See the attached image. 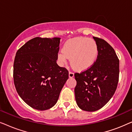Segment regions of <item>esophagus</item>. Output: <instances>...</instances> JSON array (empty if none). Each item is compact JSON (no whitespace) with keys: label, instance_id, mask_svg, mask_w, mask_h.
Returning <instances> with one entry per match:
<instances>
[{"label":"esophagus","instance_id":"esophagus-1","mask_svg":"<svg viewBox=\"0 0 132 132\" xmlns=\"http://www.w3.org/2000/svg\"><path fill=\"white\" fill-rule=\"evenodd\" d=\"M68 76H69V77H70V78H71V77H74V76H75V75H74V73H73V72L70 71L69 72V75H68Z\"/></svg>","mask_w":132,"mask_h":132}]
</instances>
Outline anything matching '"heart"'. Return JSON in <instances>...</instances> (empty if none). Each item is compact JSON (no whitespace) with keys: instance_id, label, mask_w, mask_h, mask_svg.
I'll return each mask as SVG.
<instances>
[{"instance_id":"obj_1","label":"heart","mask_w":132,"mask_h":132,"mask_svg":"<svg viewBox=\"0 0 132 132\" xmlns=\"http://www.w3.org/2000/svg\"><path fill=\"white\" fill-rule=\"evenodd\" d=\"M98 53V46L94 39L78 37L67 41L58 53L57 57L61 65L70 57L73 65L79 71H83L93 65Z\"/></svg>"}]
</instances>
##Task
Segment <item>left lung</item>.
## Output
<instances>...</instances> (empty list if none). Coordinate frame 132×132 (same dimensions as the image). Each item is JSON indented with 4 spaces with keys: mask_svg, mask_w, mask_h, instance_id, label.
Instances as JSON below:
<instances>
[{
    "mask_svg": "<svg viewBox=\"0 0 132 132\" xmlns=\"http://www.w3.org/2000/svg\"><path fill=\"white\" fill-rule=\"evenodd\" d=\"M98 48L97 59L86 71L75 73V99L79 108L94 112L109 102L116 91L119 79V59L106 41L93 37Z\"/></svg>",
    "mask_w": 132,
    "mask_h": 132,
    "instance_id": "obj_1",
    "label": "left lung"
}]
</instances>
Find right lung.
Returning <instances> with one entry per match:
<instances>
[{
  "label": "right lung",
  "mask_w": 132,
  "mask_h": 132,
  "mask_svg": "<svg viewBox=\"0 0 132 132\" xmlns=\"http://www.w3.org/2000/svg\"><path fill=\"white\" fill-rule=\"evenodd\" d=\"M60 39L34 38L16 53L15 89L21 99L35 109L44 111L55 106L68 79V70L56 63Z\"/></svg>",
  "instance_id": "add662e5"
}]
</instances>
